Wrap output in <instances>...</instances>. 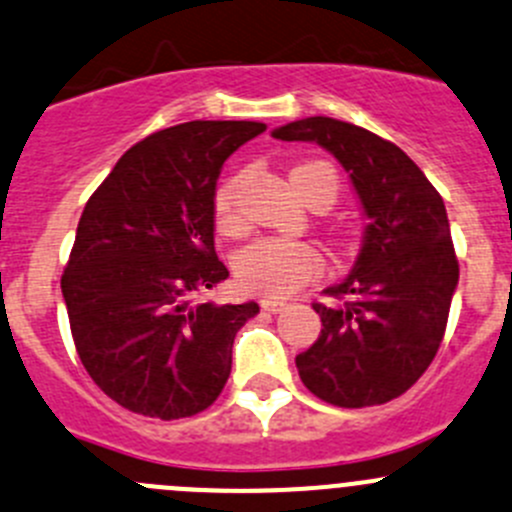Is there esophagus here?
Masks as SVG:
<instances>
[{
	"instance_id": "34e87169",
	"label": "esophagus",
	"mask_w": 512,
	"mask_h": 512,
	"mask_svg": "<svg viewBox=\"0 0 512 512\" xmlns=\"http://www.w3.org/2000/svg\"><path fill=\"white\" fill-rule=\"evenodd\" d=\"M261 309L269 311V314H279V311L286 309V304H284V301L269 299V296H266V299H261Z\"/></svg>"
}]
</instances>
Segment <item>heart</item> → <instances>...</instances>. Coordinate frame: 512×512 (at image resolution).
Wrapping results in <instances>:
<instances>
[{
  "label": "heart",
  "instance_id": "1",
  "mask_svg": "<svg viewBox=\"0 0 512 512\" xmlns=\"http://www.w3.org/2000/svg\"><path fill=\"white\" fill-rule=\"evenodd\" d=\"M291 186L301 198H309L314 188L337 198V173L329 163L304 160L289 173ZM241 175H231L213 193V221L223 236H241L246 231V218L238 208ZM321 271V256L311 243L294 238H259L248 243L236 256V279L251 294L289 296L314 279Z\"/></svg>",
  "mask_w": 512,
  "mask_h": 512
}]
</instances>
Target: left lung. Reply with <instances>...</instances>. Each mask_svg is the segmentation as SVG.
I'll return each mask as SVG.
<instances>
[{
    "mask_svg": "<svg viewBox=\"0 0 512 512\" xmlns=\"http://www.w3.org/2000/svg\"><path fill=\"white\" fill-rule=\"evenodd\" d=\"M274 138L329 150L369 218L354 269L324 291L329 304H314L321 334L296 357L301 382L329 405H384L425 374L445 337L460 276L445 203L405 150L359 125L316 115Z\"/></svg>",
    "mask_w": 512,
    "mask_h": 512,
    "instance_id": "left-lung-1",
    "label": "left lung"
}]
</instances>
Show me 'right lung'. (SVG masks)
<instances>
[{
	"mask_svg": "<svg viewBox=\"0 0 512 512\" xmlns=\"http://www.w3.org/2000/svg\"><path fill=\"white\" fill-rule=\"evenodd\" d=\"M264 130L251 120L158 130L85 203L62 274L72 339L92 382L135 415L193 417L226 387L233 339L259 304L193 294L228 279L213 248L216 180Z\"/></svg>",
	"mask_w": 512,
	"mask_h": 512,
	"instance_id": "1",
	"label": "right lung"
}]
</instances>
